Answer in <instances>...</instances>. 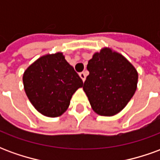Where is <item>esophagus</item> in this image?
I'll return each instance as SVG.
<instances>
[{
    "label": "esophagus",
    "mask_w": 160,
    "mask_h": 160,
    "mask_svg": "<svg viewBox=\"0 0 160 160\" xmlns=\"http://www.w3.org/2000/svg\"><path fill=\"white\" fill-rule=\"evenodd\" d=\"M80 77L81 78V80L85 81L86 80V78H87V73L86 72H82V73H80Z\"/></svg>",
    "instance_id": "obj_1"
}]
</instances>
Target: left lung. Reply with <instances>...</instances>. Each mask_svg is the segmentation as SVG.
<instances>
[{
  "label": "left lung",
  "mask_w": 160,
  "mask_h": 160,
  "mask_svg": "<svg viewBox=\"0 0 160 160\" xmlns=\"http://www.w3.org/2000/svg\"><path fill=\"white\" fill-rule=\"evenodd\" d=\"M89 75L83 86L92 109L104 117L123 110L137 89L138 72L122 54L104 47L87 64Z\"/></svg>",
  "instance_id": "obj_1"
}]
</instances>
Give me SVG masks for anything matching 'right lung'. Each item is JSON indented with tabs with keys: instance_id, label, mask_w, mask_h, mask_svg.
Instances as JSON below:
<instances>
[{
	"instance_id": "right-lung-1",
	"label": "right lung",
	"mask_w": 160,
	"mask_h": 160,
	"mask_svg": "<svg viewBox=\"0 0 160 160\" xmlns=\"http://www.w3.org/2000/svg\"><path fill=\"white\" fill-rule=\"evenodd\" d=\"M23 84L34 108L48 118L62 116L73 94L83 87V81L62 52L40 56L24 72Z\"/></svg>"
}]
</instances>
